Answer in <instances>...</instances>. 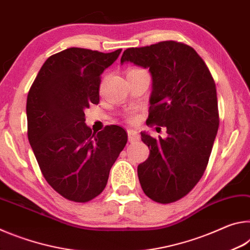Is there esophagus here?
Here are the masks:
<instances>
[{"mask_svg":"<svg viewBox=\"0 0 250 250\" xmlns=\"http://www.w3.org/2000/svg\"><path fill=\"white\" fill-rule=\"evenodd\" d=\"M128 139H129V142H135L140 139V135H139V133L135 130L130 129L128 130Z\"/></svg>","mask_w":250,"mask_h":250,"instance_id":"34e87169","label":"esophagus"}]
</instances>
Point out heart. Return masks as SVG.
Wrapping results in <instances>:
<instances>
[{"label":"heart","instance_id":"1","mask_svg":"<svg viewBox=\"0 0 250 250\" xmlns=\"http://www.w3.org/2000/svg\"><path fill=\"white\" fill-rule=\"evenodd\" d=\"M143 69L141 68H138V67H130V68L126 70V76L128 75H132V74H138V73H143ZM128 118L130 120H133L134 119V115H132V113H130V115L128 116Z\"/></svg>","mask_w":250,"mask_h":250}]
</instances>
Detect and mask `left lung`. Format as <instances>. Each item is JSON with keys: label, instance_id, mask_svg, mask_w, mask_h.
I'll use <instances>...</instances> for the list:
<instances>
[{"label": "left lung", "instance_id": "obj_1", "mask_svg": "<svg viewBox=\"0 0 250 250\" xmlns=\"http://www.w3.org/2000/svg\"><path fill=\"white\" fill-rule=\"evenodd\" d=\"M149 68L152 75L147 125L166 126L167 138L141 132L150 155L138 176L147 197L161 204L181 200L204 174L216 138V86L205 62L191 46L164 41L125 49L121 62Z\"/></svg>", "mask_w": 250, "mask_h": 250}]
</instances>
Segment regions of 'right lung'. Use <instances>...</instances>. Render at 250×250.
Instances as JSON below:
<instances>
[{
  "mask_svg": "<svg viewBox=\"0 0 250 250\" xmlns=\"http://www.w3.org/2000/svg\"><path fill=\"white\" fill-rule=\"evenodd\" d=\"M120 53L62 50L47 58L28 91L29 145L45 180L69 201L86 203L104 191L128 141L119 125L96 133L84 124V109L99 104L101 74Z\"/></svg>",
  "mask_w": 250,
  "mask_h": 250,
  "instance_id": "obj_1",
  "label": "right lung"
}]
</instances>
